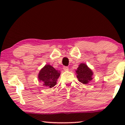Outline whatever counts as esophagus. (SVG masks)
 <instances>
[{
	"label": "esophagus",
	"instance_id": "esophagus-1",
	"mask_svg": "<svg viewBox=\"0 0 125 125\" xmlns=\"http://www.w3.org/2000/svg\"><path fill=\"white\" fill-rule=\"evenodd\" d=\"M63 69H64L65 71H67L69 70V68H68V66H64V67H63Z\"/></svg>",
	"mask_w": 125,
	"mask_h": 125
}]
</instances>
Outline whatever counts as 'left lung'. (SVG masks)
I'll list each match as a JSON object with an SVG mask.
<instances>
[{
	"mask_svg": "<svg viewBox=\"0 0 125 125\" xmlns=\"http://www.w3.org/2000/svg\"><path fill=\"white\" fill-rule=\"evenodd\" d=\"M77 77L81 83L83 84H87L89 82L93 79L92 75L93 72L89 68L86 64H80L78 68L76 71Z\"/></svg>",
	"mask_w": 125,
	"mask_h": 125,
	"instance_id": "1",
	"label": "left lung"
}]
</instances>
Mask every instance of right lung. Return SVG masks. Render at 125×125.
Here are the masks:
<instances>
[{
    "label": "right lung",
    "instance_id": "1",
    "mask_svg": "<svg viewBox=\"0 0 125 125\" xmlns=\"http://www.w3.org/2000/svg\"><path fill=\"white\" fill-rule=\"evenodd\" d=\"M60 73L50 65H46L39 72L38 78L44 83V86L52 88L56 84Z\"/></svg>",
    "mask_w": 125,
    "mask_h": 125
}]
</instances>
